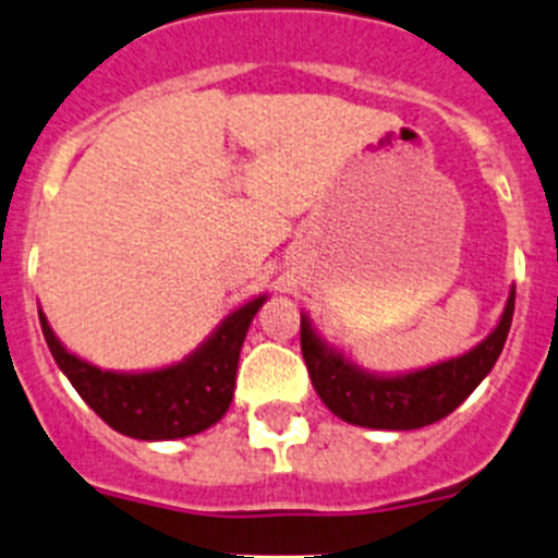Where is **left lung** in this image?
<instances>
[{
    "label": "left lung",
    "mask_w": 558,
    "mask_h": 558,
    "mask_svg": "<svg viewBox=\"0 0 558 558\" xmlns=\"http://www.w3.org/2000/svg\"><path fill=\"white\" fill-rule=\"evenodd\" d=\"M515 311V286L510 289L499 322L474 349L434 365L400 373H378L356 365L343 349L329 343L311 316L302 313L300 343L313 389L343 423L376 430H416L445 420L485 376L494 371Z\"/></svg>",
    "instance_id": "left-lung-1"
}]
</instances>
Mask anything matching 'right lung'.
I'll use <instances>...</instances> for the list:
<instances>
[{"mask_svg":"<svg viewBox=\"0 0 558 558\" xmlns=\"http://www.w3.org/2000/svg\"><path fill=\"white\" fill-rule=\"evenodd\" d=\"M267 294L234 307L196 349L180 362L149 371H102L68 349L37 307L53 362L102 423L142 441L196 436L223 420L234 398L236 365L253 316Z\"/></svg>","mask_w":558,"mask_h":558,"instance_id":"obj_1","label":"right lung"}]
</instances>
